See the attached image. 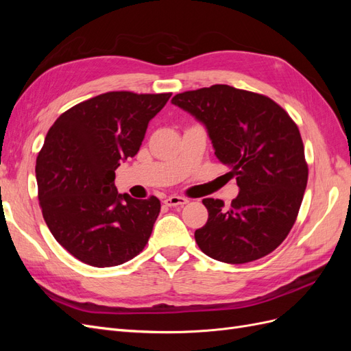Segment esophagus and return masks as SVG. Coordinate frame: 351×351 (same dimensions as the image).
I'll return each mask as SVG.
<instances>
[{
  "label": "esophagus",
  "instance_id": "esophagus-1",
  "mask_svg": "<svg viewBox=\"0 0 351 351\" xmlns=\"http://www.w3.org/2000/svg\"><path fill=\"white\" fill-rule=\"evenodd\" d=\"M187 199L186 197H183V196H169V197H167L165 200H164V204L167 205V206H178V205H186L187 204Z\"/></svg>",
  "mask_w": 351,
  "mask_h": 351
}]
</instances>
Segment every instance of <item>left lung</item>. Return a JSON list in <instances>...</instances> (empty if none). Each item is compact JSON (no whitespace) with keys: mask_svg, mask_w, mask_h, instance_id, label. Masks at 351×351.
Instances as JSON below:
<instances>
[{"mask_svg":"<svg viewBox=\"0 0 351 351\" xmlns=\"http://www.w3.org/2000/svg\"><path fill=\"white\" fill-rule=\"evenodd\" d=\"M171 102L206 127L240 189L230 208L202 200L209 215L195 231L199 249L226 263L267 256L289 236L307 184L299 127L271 98L228 84L177 93Z\"/></svg>","mask_w":351,"mask_h":351,"instance_id":"left-lung-1","label":"left lung"}]
</instances>
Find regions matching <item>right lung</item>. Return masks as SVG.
<instances>
[{"mask_svg": "<svg viewBox=\"0 0 351 351\" xmlns=\"http://www.w3.org/2000/svg\"><path fill=\"white\" fill-rule=\"evenodd\" d=\"M169 97L107 92L62 112L48 130L36 158L39 205L54 239L83 263L117 267L149 240L159 199L120 195L115 169L139 151Z\"/></svg>", "mask_w": 351, "mask_h": 351, "instance_id": "add662e5", "label": "right lung"}]
</instances>
